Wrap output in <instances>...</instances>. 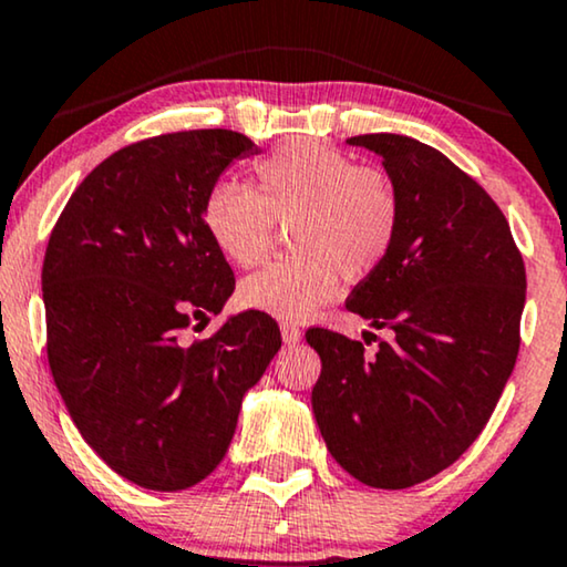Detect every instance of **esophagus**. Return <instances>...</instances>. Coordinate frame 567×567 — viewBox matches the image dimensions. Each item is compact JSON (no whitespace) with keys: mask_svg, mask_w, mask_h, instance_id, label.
I'll list each match as a JSON object with an SVG mask.
<instances>
[{"mask_svg":"<svg viewBox=\"0 0 567 567\" xmlns=\"http://www.w3.org/2000/svg\"><path fill=\"white\" fill-rule=\"evenodd\" d=\"M279 331H282L285 344H298L300 342V329L296 327V323L282 321V323H279Z\"/></svg>","mask_w":567,"mask_h":567,"instance_id":"esophagus-1","label":"esophagus"}]
</instances>
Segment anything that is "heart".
Instances as JSON below:
<instances>
[{
    "mask_svg": "<svg viewBox=\"0 0 567 567\" xmlns=\"http://www.w3.org/2000/svg\"><path fill=\"white\" fill-rule=\"evenodd\" d=\"M256 192L220 181L209 188L202 223L236 267L267 259L277 228H290L292 256L246 277L240 303L285 321H306L339 290V275L360 282L379 271L402 233V194L386 171L298 140L261 157Z\"/></svg>",
    "mask_w": 567,
    "mask_h": 567,
    "instance_id": "obj_1",
    "label": "heart"
}]
</instances>
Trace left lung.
Returning a JSON list of instances; mask_svg holds the SVG:
<instances>
[{"instance_id": "1", "label": "left lung", "mask_w": 567, "mask_h": 567, "mask_svg": "<svg viewBox=\"0 0 567 567\" xmlns=\"http://www.w3.org/2000/svg\"><path fill=\"white\" fill-rule=\"evenodd\" d=\"M383 157L402 194V233L347 311L391 342L313 327L311 402L329 454L362 485L404 489L456 462L487 425L516 365L526 269L508 220L477 181L402 134L347 140Z\"/></svg>"}]
</instances>
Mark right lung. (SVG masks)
<instances>
[{
    "label": "right lung",
    "instance_id": "1",
    "mask_svg": "<svg viewBox=\"0 0 567 567\" xmlns=\"http://www.w3.org/2000/svg\"><path fill=\"white\" fill-rule=\"evenodd\" d=\"M254 153L230 130L134 142L87 173L51 230L41 271L51 375L87 446L140 487L205 480L282 347L261 311L186 339L236 290L202 207L220 173Z\"/></svg>",
    "mask_w": 567,
    "mask_h": 567
}]
</instances>
